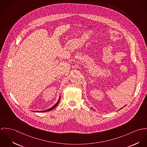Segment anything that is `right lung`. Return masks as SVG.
Here are the masks:
<instances>
[{
    "instance_id": "obj_1",
    "label": "right lung",
    "mask_w": 147,
    "mask_h": 147,
    "mask_svg": "<svg viewBox=\"0 0 147 147\" xmlns=\"http://www.w3.org/2000/svg\"><path fill=\"white\" fill-rule=\"evenodd\" d=\"M60 97L59 98V100L57 101V102L56 103V104L55 105H54L52 107H51V108H49V109H47V110H46V111H39V112H49V111H52L53 109H54L57 105H58V104L59 103V102H60Z\"/></svg>"
}]
</instances>
